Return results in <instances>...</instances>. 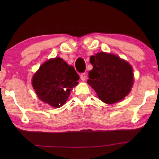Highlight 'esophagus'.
Wrapping results in <instances>:
<instances>
[{
  "instance_id": "esophagus-1",
  "label": "esophagus",
  "mask_w": 159,
  "mask_h": 159,
  "mask_svg": "<svg viewBox=\"0 0 159 159\" xmlns=\"http://www.w3.org/2000/svg\"><path fill=\"white\" fill-rule=\"evenodd\" d=\"M80 79H81L82 81H84V80H86V74L85 73L80 74Z\"/></svg>"
}]
</instances>
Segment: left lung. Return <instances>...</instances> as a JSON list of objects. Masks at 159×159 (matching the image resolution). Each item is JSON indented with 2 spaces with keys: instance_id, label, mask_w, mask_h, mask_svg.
I'll list each match as a JSON object with an SVG mask.
<instances>
[{
  "instance_id": "left-lung-1",
  "label": "left lung",
  "mask_w": 159,
  "mask_h": 159,
  "mask_svg": "<svg viewBox=\"0 0 159 159\" xmlns=\"http://www.w3.org/2000/svg\"><path fill=\"white\" fill-rule=\"evenodd\" d=\"M90 62L93 68L89 71L87 82L102 101L114 103L128 95L134 78L132 66L127 62L104 52L91 56Z\"/></svg>"
}]
</instances>
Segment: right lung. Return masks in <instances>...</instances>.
<instances>
[{
	"label": "right lung",
	"mask_w": 159,
	"mask_h": 159,
	"mask_svg": "<svg viewBox=\"0 0 159 159\" xmlns=\"http://www.w3.org/2000/svg\"><path fill=\"white\" fill-rule=\"evenodd\" d=\"M79 79L72 66H69L62 58H56L40 67L32 78V86L41 101L59 108L66 101Z\"/></svg>",
	"instance_id": "obj_1"
}]
</instances>
